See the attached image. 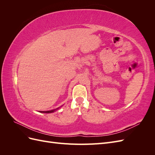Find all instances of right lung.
Wrapping results in <instances>:
<instances>
[{"label": "right lung", "instance_id": "add662e5", "mask_svg": "<svg viewBox=\"0 0 155 155\" xmlns=\"http://www.w3.org/2000/svg\"><path fill=\"white\" fill-rule=\"evenodd\" d=\"M57 109H54V110H48V111H41V112H43V113H51V112H54L55 110Z\"/></svg>", "mask_w": 155, "mask_h": 155}]
</instances>
